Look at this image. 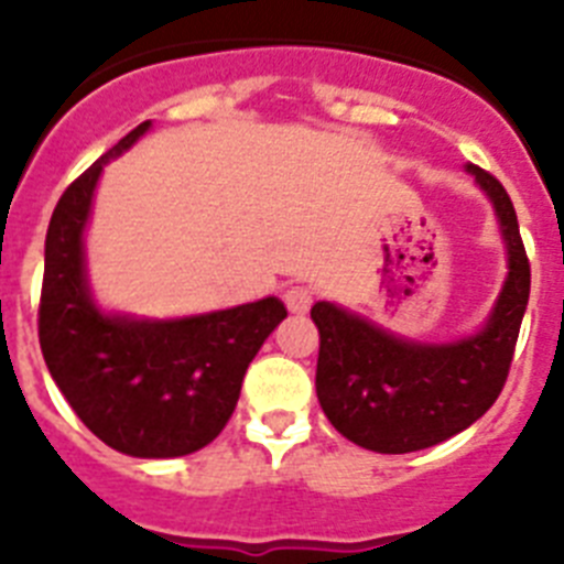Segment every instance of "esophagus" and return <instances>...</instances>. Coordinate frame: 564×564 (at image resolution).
Returning <instances> with one entry per match:
<instances>
[{
	"mask_svg": "<svg viewBox=\"0 0 564 564\" xmlns=\"http://www.w3.org/2000/svg\"><path fill=\"white\" fill-rule=\"evenodd\" d=\"M285 305L291 313H307L313 305V293L307 288H291L285 291Z\"/></svg>",
	"mask_w": 564,
	"mask_h": 564,
	"instance_id": "34e87169",
	"label": "esophagus"
}]
</instances>
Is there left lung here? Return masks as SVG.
Instances as JSON below:
<instances>
[{"mask_svg": "<svg viewBox=\"0 0 564 564\" xmlns=\"http://www.w3.org/2000/svg\"><path fill=\"white\" fill-rule=\"evenodd\" d=\"M495 208L506 279L486 322L449 341H421L336 302H316V395L338 435L361 449L406 455L449 441L488 412L506 383L531 293V268L506 188L466 163Z\"/></svg>", "mask_w": 564, "mask_h": 564, "instance_id": "obj_1", "label": "left lung"}]
</instances>
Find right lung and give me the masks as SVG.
Listing matches in <instances>:
<instances>
[{"label": "right lung", "instance_id": "add662e5", "mask_svg": "<svg viewBox=\"0 0 564 564\" xmlns=\"http://www.w3.org/2000/svg\"><path fill=\"white\" fill-rule=\"evenodd\" d=\"M134 127L62 194L44 239L39 341L84 426L115 452L169 460L203 449L231 417L248 364L288 316L276 296L194 316L107 311L89 285L87 234L104 166L141 141Z\"/></svg>", "mask_w": 564, "mask_h": 564}]
</instances>
